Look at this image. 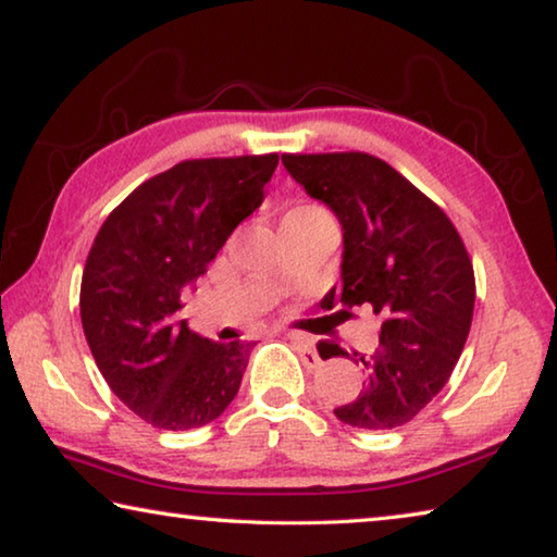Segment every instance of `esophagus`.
Instances as JSON below:
<instances>
[{
    "mask_svg": "<svg viewBox=\"0 0 557 557\" xmlns=\"http://www.w3.org/2000/svg\"><path fill=\"white\" fill-rule=\"evenodd\" d=\"M287 338H289L292 344H295L297 354H299V358H301V363H305L307 369H317V366L322 363V358H319V354L314 351L312 338L301 336V334H287Z\"/></svg>",
    "mask_w": 557,
    "mask_h": 557,
    "instance_id": "obj_1",
    "label": "esophagus"
}]
</instances>
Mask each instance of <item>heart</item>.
I'll list each match as a JSON object with an SVG mask.
<instances>
[{"mask_svg":"<svg viewBox=\"0 0 557 557\" xmlns=\"http://www.w3.org/2000/svg\"><path fill=\"white\" fill-rule=\"evenodd\" d=\"M297 213H322V209H317V206H297V209H292L287 215H297Z\"/></svg>","mask_w":557,"mask_h":557,"instance_id":"b5f03b06","label":"heart"}]
</instances>
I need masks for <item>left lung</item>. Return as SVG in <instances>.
<instances>
[{
	"instance_id": "left-lung-1",
	"label": "left lung",
	"mask_w": 557,
	"mask_h": 557,
	"mask_svg": "<svg viewBox=\"0 0 557 557\" xmlns=\"http://www.w3.org/2000/svg\"><path fill=\"white\" fill-rule=\"evenodd\" d=\"M289 176L344 231L342 282L326 309L373 307L379 348L358 356L363 391L334 414L344 425L393 430L445 388L474 314V268L451 221L383 159L363 152L282 154ZM329 356H348L334 346ZM354 361V358H351Z\"/></svg>"
}]
</instances>
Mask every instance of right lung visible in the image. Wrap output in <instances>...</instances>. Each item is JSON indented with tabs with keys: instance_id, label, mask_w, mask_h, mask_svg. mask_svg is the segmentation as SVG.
I'll return each mask as SVG.
<instances>
[{
	"instance_id": "1",
	"label": "right lung",
	"mask_w": 557,
	"mask_h": 557,
	"mask_svg": "<svg viewBox=\"0 0 557 557\" xmlns=\"http://www.w3.org/2000/svg\"><path fill=\"white\" fill-rule=\"evenodd\" d=\"M280 157L188 159L108 215L81 282V322L112 393L159 430L209 425L238 395L252 344L176 322L191 287L265 199Z\"/></svg>"
}]
</instances>
